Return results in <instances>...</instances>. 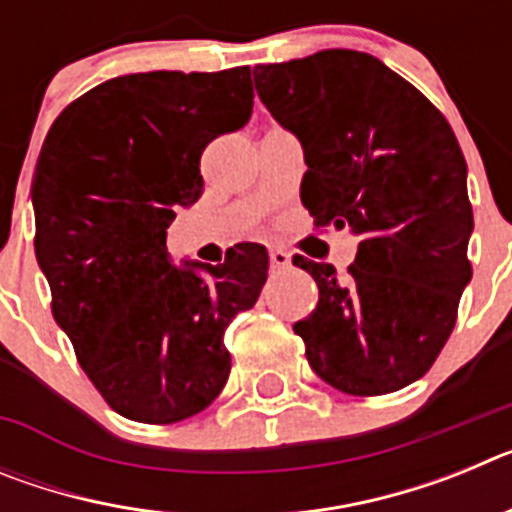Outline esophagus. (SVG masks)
<instances>
[{
	"mask_svg": "<svg viewBox=\"0 0 512 512\" xmlns=\"http://www.w3.org/2000/svg\"><path fill=\"white\" fill-rule=\"evenodd\" d=\"M269 261H271V266H274V269H287V266L292 264V256H289L284 248H271Z\"/></svg>",
	"mask_w": 512,
	"mask_h": 512,
	"instance_id": "obj_1",
	"label": "esophagus"
}]
</instances>
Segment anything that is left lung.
I'll return each instance as SVG.
<instances>
[{
  "label": "left lung",
  "mask_w": 512,
  "mask_h": 512,
  "mask_svg": "<svg viewBox=\"0 0 512 512\" xmlns=\"http://www.w3.org/2000/svg\"><path fill=\"white\" fill-rule=\"evenodd\" d=\"M256 92L302 143V205L359 235L346 277L295 256L320 289L297 320L312 372L346 395L423 377L472 279L467 161L446 117L369 53L330 48L253 69Z\"/></svg>",
  "instance_id": "obj_1"
}]
</instances>
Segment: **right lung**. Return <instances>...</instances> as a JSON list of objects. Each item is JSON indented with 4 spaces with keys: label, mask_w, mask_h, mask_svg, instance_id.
<instances>
[{
    "label": "right lung",
    "mask_w": 512,
    "mask_h": 512,
    "mask_svg": "<svg viewBox=\"0 0 512 512\" xmlns=\"http://www.w3.org/2000/svg\"><path fill=\"white\" fill-rule=\"evenodd\" d=\"M251 112L248 66L148 71L89 89L45 135L35 256L81 369L125 418L179 423L228 382L225 330L259 300L269 253L238 243L225 264H174L166 228L200 200L207 143Z\"/></svg>",
    "instance_id": "add662e5"
}]
</instances>
